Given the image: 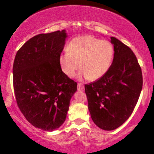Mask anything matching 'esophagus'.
Listing matches in <instances>:
<instances>
[{"label": "esophagus", "instance_id": "obj_1", "mask_svg": "<svg viewBox=\"0 0 154 154\" xmlns=\"http://www.w3.org/2000/svg\"><path fill=\"white\" fill-rule=\"evenodd\" d=\"M77 90H78L79 91H84L85 87L81 84V83H78V85H77Z\"/></svg>", "mask_w": 154, "mask_h": 154}]
</instances>
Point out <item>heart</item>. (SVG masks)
<instances>
[{
  "label": "heart",
  "instance_id": "obj_1",
  "mask_svg": "<svg viewBox=\"0 0 154 154\" xmlns=\"http://www.w3.org/2000/svg\"><path fill=\"white\" fill-rule=\"evenodd\" d=\"M114 46L108 40L85 35L76 38L68 45V51L59 56V65L63 73L72 77L79 67V79L95 80L102 77L111 66L114 58Z\"/></svg>",
  "mask_w": 154,
  "mask_h": 154
}]
</instances>
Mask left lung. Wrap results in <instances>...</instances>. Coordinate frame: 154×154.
<instances>
[{"label": "left lung", "mask_w": 154, "mask_h": 154, "mask_svg": "<svg viewBox=\"0 0 154 154\" xmlns=\"http://www.w3.org/2000/svg\"><path fill=\"white\" fill-rule=\"evenodd\" d=\"M113 62L98 80L85 85L91 118L102 130H114L131 115L143 87L141 68L131 49L111 37Z\"/></svg>", "instance_id": "left-lung-1"}]
</instances>
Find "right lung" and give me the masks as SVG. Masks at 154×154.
Segmentation results:
<instances>
[{"label":"right lung","instance_id":"add662e5","mask_svg":"<svg viewBox=\"0 0 154 154\" xmlns=\"http://www.w3.org/2000/svg\"><path fill=\"white\" fill-rule=\"evenodd\" d=\"M67 37L65 29L34 36L17 51L14 62L17 105L32 125L45 131L62 125L77 91V82L59 65Z\"/></svg>","mask_w":154,"mask_h":154}]
</instances>
